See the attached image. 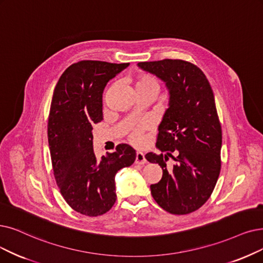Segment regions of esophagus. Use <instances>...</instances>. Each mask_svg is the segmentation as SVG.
I'll use <instances>...</instances> for the list:
<instances>
[{
    "mask_svg": "<svg viewBox=\"0 0 263 263\" xmlns=\"http://www.w3.org/2000/svg\"><path fill=\"white\" fill-rule=\"evenodd\" d=\"M136 163L140 164V165L146 163V159H145V156H144V154L142 152H137V153H136Z\"/></svg>",
    "mask_w": 263,
    "mask_h": 263,
    "instance_id": "1",
    "label": "esophagus"
}]
</instances>
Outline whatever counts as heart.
<instances>
[{
  "mask_svg": "<svg viewBox=\"0 0 263 263\" xmlns=\"http://www.w3.org/2000/svg\"><path fill=\"white\" fill-rule=\"evenodd\" d=\"M134 86L136 92L152 91L156 93L159 89V82L150 73H139L134 80ZM144 127H134L130 132L129 139L134 144H140L142 142V132Z\"/></svg>",
  "mask_w": 263,
  "mask_h": 263,
  "instance_id": "heart-1",
  "label": "heart"
}]
</instances>
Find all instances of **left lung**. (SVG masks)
Segmentation results:
<instances>
[{
  "label": "left lung",
  "mask_w": 263,
  "mask_h": 263,
  "mask_svg": "<svg viewBox=\"0 0 263 263\" xmlns=\"http://www.w3.org/2000/svg\"><path fill=\"white\" fill-rule=\"evenodd\" d=\"M170 89V108L159 126L156 146L145 159L163 170L150 185L155 202L173 215L191 214L211 197L221 170L222 130L215 97L204 72L181 59L139 62ZM175 161L172 166L167 164Z\"/></svg>",
  "instance_id": "obj_1"
}]
</instances>
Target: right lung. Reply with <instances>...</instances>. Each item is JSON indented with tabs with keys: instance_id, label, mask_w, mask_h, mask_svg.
Wrapping results in <instances>:
<instances>
[{
	"instance_id": "add662e5",
	"label": "right lung",
	"mask_w": 263,
	"mask_h": 263,
	"mask_svg": "<svg viewBox=\"0 0 263 263\" xmlns=\"http://www.w3.org/2000/svg\"><path fill=\"white\" fill-rule=\"evenodd\" d=\"M128 66L81 60L62 73L52 93L47 124L52 172L62 197L82 215L110 211L117 201L115 175L136 160V151L126 143L101 159L92 149V125L103 120V89Z\"/></svg>"
}]
</instances>
